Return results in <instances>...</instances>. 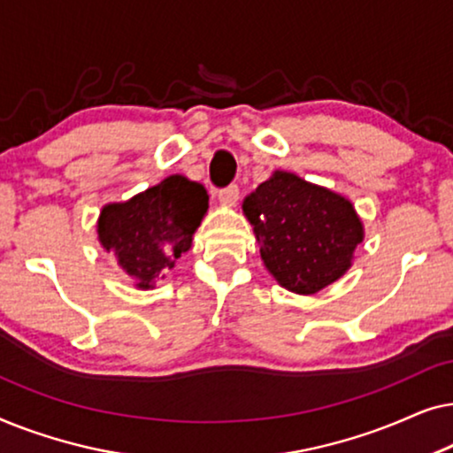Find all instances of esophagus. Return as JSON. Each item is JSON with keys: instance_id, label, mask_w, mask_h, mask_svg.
Wrapping results in <instances>:
<instances>
[{"instance_id": "obj_1", "label": "esophagus", "mask_w": 453, "mask_h": 453, "mask_svg": "<svg viewBox=\"0 0 453 453\" xmlns=\"http://www.w3.org/2000/svg\"><path fill=\"white\" fill-rule=\"evenodd\" d=\"M237 200H239V188H237V185H228L226 189L219 191V202L220 203H226V206H234Z\"/></svg>"}]
</instances>
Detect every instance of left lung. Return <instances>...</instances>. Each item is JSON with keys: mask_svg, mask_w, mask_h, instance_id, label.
<instances>
[{"mask_svg": "<svg viewBox=\"0 0 453 453\" xmlns=\"http://www.w3.org/2000/svg\"><path fill=\"white\" fill-rule=\"evenodd\" d=\"M243 214L265 270L296 295H315L340 280L365 239L349 197L280 169L245 196Z\"/></svg>", "mask_w": 453, "mask_h": 453, "instance_id": "1", "label": "left lung"}]
</instances>
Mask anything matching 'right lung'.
Listing matches in <instances>:
<instances>
[{
  "label": "right lung",
  "instance_id": "add662e5",
  "mask_svg": "<svg viewBox=\"0 0 453 453\" xmlns=\"http://www.w3.org/2000/svg\"><path fill=\"white\" fill-rule=\"evenodd\" d=\"M206 212V188L185 175H169L126 202L104 203L96 239L135 288L152 290L181 253L191 250Z\"/></svg>",
  "mask_w": 453,
  "mask_h": 453
}]
</instances>
